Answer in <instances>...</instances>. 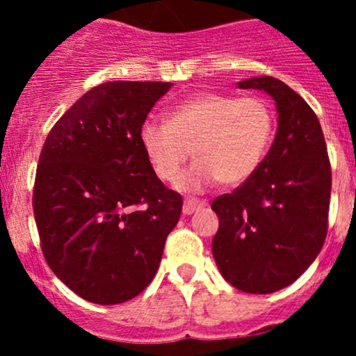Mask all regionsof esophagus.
<instances>
[{
    "label": "esophagus",
    "instance_id": "esophagus-1",
    "mask_svg": "<svg viewBox=\"0 0 356 356\" xmlns=\"http://www.w3.org/2000/svg\"><path fill=\"white\" fill-rule=\"evenodd\" d=\"M204 201H196V200H186L184 207H182V213L184 215H193L195 211H198L200 208L204 207Z\"/></svg>",
    "mask_w": 356,
    "mask_h": 356
}]
</instances>
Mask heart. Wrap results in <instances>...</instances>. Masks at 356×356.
Wrapping results in <instances>:
<instances>
[{"instance_id": "heart-1", "label": "heart", "mask_w": 356, "mask_h": 356, "mask_svg": "<svg viewBox=\"0 0 356 356\" xmlns=\"http://www.w3.org/2000/svg\"><path fill=\"white\" fill-rule=\"evenodd\" d=\"M272 131L274 118L264 99L201 92L168 110L167 122H146L139 139L158 177L167 182L175 181L193 149L196 161L177 188L201 193L218 181H248L267 153Z\"/></svg>"}]
</instances>
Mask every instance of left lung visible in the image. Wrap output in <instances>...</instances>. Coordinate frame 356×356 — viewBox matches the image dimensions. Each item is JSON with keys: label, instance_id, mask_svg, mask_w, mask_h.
Here are the masks:
<instances>
[{"label": "left lung", "instance_id": "left-lung-1", "mask_svg": "<svg viewBox=\"0 0 356 356\" xmlns=\"http://www.w3.org/2000/svg\"><path fill=\"white\" fill-rule=\"evenodd\" d=\"M275 102L277 132L253 175L211 203L215 264L234 288L268 294L293 284L327 234L331 163L321 122L288 84L270 75L238 82Z\"/></svg>", "mask_w": 356, "mask_h": 356}]
</instances>
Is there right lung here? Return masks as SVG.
I'll list each match as a JSON object with an SVG mask.
<instances>
[{"mask_svg":"<svg viewBox=\"0 0 356 356\" xmlns=\"http://www.w3.org/2000/svg\"><path fill=\"white\" fill-rule=\"evenodd\" d=\"M174 84L113 81L86 92L49 131L35 172L41 248L56 277L98 305L138 296L155 277L182 210L139 132Z\"/></svg>","mask_w":356,"mask_h":356,"instance_id":"obj_1","label":"right lung"}]
</instances>
